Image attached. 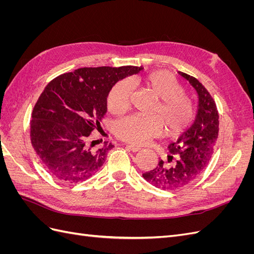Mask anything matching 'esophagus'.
I'll return each mask as SVG.
<instances>
[{"label": "esophagus", "mask_w": 254, "mask_h": 254, "mask_svg": "<svg viewBox=\"0 0 254 254\" xmlns=\"http://www.w3.org/2000/svg\"><path fill=\"white\" fill-rule=\"evenodd\" d=\"M126 147L129 150H131L132 152H137V151L141 150V147H139V146H134V145H126Z\"/></svg>", "instance_id": "esophagus-1"}]
</instances>
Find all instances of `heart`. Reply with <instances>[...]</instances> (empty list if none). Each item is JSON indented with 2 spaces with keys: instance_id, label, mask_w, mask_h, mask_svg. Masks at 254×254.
<instances>
[{
  "instance_id": "1",
  "label": "heart",
  "mask_w": 254,
  "mask_h": 254,
  "mask_svg": "<svg viewBox=\"0 0 254 254\" xmlns=\"http://www.w3.org/2000/svg\"><path fill=\"white\" fill-rule=\"evenodd\" d=\"M143 83L159 98L153 112L161 121L156 115H129L115 124L114 131L119 139L133 145H144L162 133V124L168 135H177L188 128L194 119V104L184 93L178 79L167 71H155L144 76ZM131 94V83L128 80L118 81L107 96V108L115 115L124 113L130 106Z\"/></svg>"
}]
</instances>
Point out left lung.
I'll list each match as a JSON object with an SVG mask.
<instances>
[{
    "label": "left lung",
    "instance_id": "left-lung-1",
    "mask_svg": "<svg viewBox=\"0 0 254 254\" xmlns=\"http://www.w3.org/2000/svg\"><path fill=\"white\" fill-rule=\"evenodd\" d=\"M198 94V111L194 124L178 140L168 145L167 160H160L144 179L161 190H178L188 186L209 164L218 137L219 115L216 104L201 82L180 72Z\"/></svg>",
    "mask_w": 254,
    "mask_h": 254
}]
</instances>
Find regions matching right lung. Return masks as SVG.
<instances>
[{
  "instance_id": "add662e5",
  "label": "right lung",
  "mask_w": 254,
  "mask_h": 254,
  "mask_svg": "<svg viewBox=\"0 0 254 254\" xmlns=\"http://www.w3.org/2000/svg\"><path fill=\"white\" fill-rule=\"evenodd\" d=\"M132 65L81 67L57 76L38 98L30 121V141L41 164L65 183L89 179L114 146L99 148L90 134L101 127L107 96L120 79L139 73Z\"/></svg>"
}]
</instances>
